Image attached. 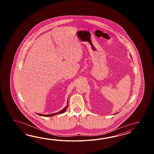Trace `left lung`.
<instances>
[{"label": "left lung", "instance_id": "obj_1", "mask_svg": "<svg viewBox=\"0 0 154 154\" xmlns=\"http://www.w3.org/2000/svg\"><path fill=\"white\" fill-rule=\"evenodd\" d=\"M117 113H115V114H114V115H115V114H117Z\"/></svg>", "mask_w": 154, "mask_h": 154}]
</instances>
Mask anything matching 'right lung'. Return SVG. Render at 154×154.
Segmentation results:
<instances>
[{
  "instance_id": "right-lung-1",
  "label": "right lung",
  "mask_w": 154,
  "mask_h": 154,
  "mask_svg": "<svg viewBox=\"0 0 154 154\" xmlns=\"http://www.w3.org/2000/svg\"><path fill=\"white\" fill-rule=\"evenodd\" d=\"M67 106H66L65 108H63L62 110H61L60 111L58 112H57V113H53V114H50V115H42V114H39V113H37V115H39V116H44V117H52V116H55V115H59V114H61V113H63L64 112H66V109L68 108V101H67Z\"/></svg>"
}]
</instances>
